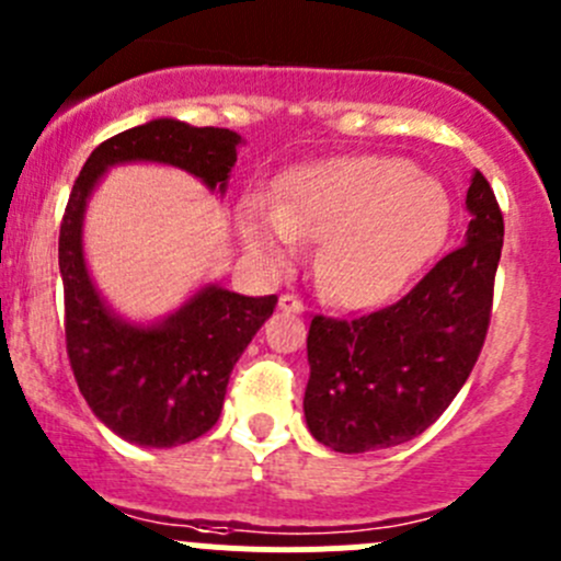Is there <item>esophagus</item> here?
Segmentation results:
<instances>
[{"label":"esophagus","mask_w":561,"mask_h":561,"mask_svg":"<svg viewBox=\"0 0 561 561\" xmlns=\"http://www.w3.org/2000/svg\"><path fill=\"white\" fill-rule=\"evenodd\" d=\"M279 309L287 314H301L304 309H307V304H304L298 296H293V293H285V296L279 298Z\"/></svg>","instance_id":"34e87169"}]
</instances>
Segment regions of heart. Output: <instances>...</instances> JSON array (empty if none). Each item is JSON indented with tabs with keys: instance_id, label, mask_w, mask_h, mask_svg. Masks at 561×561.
I'll list each match as a JSON object with an SVG mask.
<instances>
[{
	"instance_id": "heart-1",
	"label": "heart",
	"mask_w": 561,
	"mask_h": 561,
	"mask_svg": "<svg viewBox=\"0 0 561 561\" xmlns=\"http://www.w3.org/2000/svg\"><path fill=\"white\" fill-rule=\"evenodd\" d=\"M450 201L439 181L396 157H344L293 173L271 211L247 208L241 236L254 254L287 265L320 241V282L347 307L393 296L437 252Z\"/></svg>"
}]
</instances>
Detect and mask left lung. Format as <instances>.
Segmentation results:
<instances>
[{"label":"left lung","mask_w":561,"mask_h":561,"mask_svg":"<svg viewBox=\"0 0 561 561\" xmlns=\"http://www.w3.org/2000/svg\"><path fill=\"white\" fill-rule=\"evenodd\" d=\"M467 244L450 249L399 301L309 325V432L339 454L396 448L426 432L478 364L494 307L505 219L485 175L467 190Z\"/></svg>","instance_id":"left-lung-1"}]
</instances>
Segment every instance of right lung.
<instances>
[{
    "label": "right lung",
    "instance_id": "obj_1",
    "mask_svg": "<svg viewBox=\"0 0 561 561\" xmlns=\"http://www.w3.org/2000/svg\"><path fill=\"white\" fill-rule=\"evenodd\" d=\"M239 140L230 129L157 118L103 140L72 184L59 228L67 358L94 415L127 443L173 448L203 437L219 421L236 360L279 298L206 287L162 325L116 320L83 263L87 197L107 165L133 160L168 162L225 190Z\"/></svg>",
    "mask_w": 561,
    "mask_h": 561
}]
</instances>
